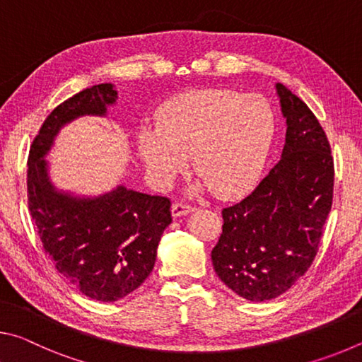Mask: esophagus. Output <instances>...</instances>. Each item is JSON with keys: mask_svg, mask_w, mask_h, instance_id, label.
Returning a JSON list of instances; mask_svg holds the SVG:
<instances>
[{"mask_svg": "<svg viewBox=\"0 0 362 362\" xmlns=\"http://www.w3.org/2000/svg\"><path fill=\"white\" fill-rule=\"evenodd\" d=\"M193 211H194V207L192 204L179 203V201H177V203H174L173 204V209H170V212H173V217H182V216H185V214H189V212H193Z\"/></svg>", "mask_w": 362, "mask_h": 362, "instance_id": "1", "label": "esophagus"}]
</instances>
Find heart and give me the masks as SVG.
<instances>
[{
  "mask_svg": "<svg viewBox=\"0 0 362 362\" xmlns=\"http://www.w3.org/2000/svg\"><path fill=\"white\" fill-rule=\"evenodd\" d=\"M274 137V113L260 95L201 89L156 110V127H140L137 151L156 188H168L192 155L199 187L233 196L255 185Z\"/></svg>",
  "mask_w": 362,
  "mask_h": 362,
  "instance_id": "obj_1",
  "label": "heart"
}]
</instances>
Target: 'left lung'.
<instances>
[{
  "instance_id": "obj_1",
  "label": "left lung",
  "mask_w": 362,
  "mask_h": 362,
  "mask_svg": "<svg viewBox=\"0 0 362 362\" xmlns=\"http://www.w3.org/2000/svg\"><path fill=\"white\" fill-rule=\"evenodd\" d=\"M276 93L287 124L283 155L252 193L222 211V235L211 254L217 276L250 302L276 298L303 276L332 207L326 132L284 84Z\"/></svg>"
}]
</instances>
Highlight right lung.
<instances>
[{"label": "right lung", "instance_id": "obj_1", "mask_svg": "<svg viewBox=\"0 0 362 362\" xmlns=\"http://www.w3.org/2000/svg\"><path fill=\"white\" fill-rule=\"evenodd\" d=\"M116 99L113 84L103 83L54 108L33 140L27 170L28 209L42 249L71 286L100 302H116L148 278L173 222L170 201L122 185L95 198L59 192L45 156L65 124L84 115L105 116Z\"/></svg>", "mask_w": 362, "mask_h": 362}]
</instances>
